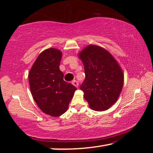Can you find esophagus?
Segmentation results:
<instances>
[{
	"label": "esophagus",
	"instance_id": "obj_1",
	"mask_svg": "<svg viewBox=\"0 0 153 153\" xmlns=\"http://www.w3.org/2000/svg\"><path fill=\"white\" fill-rule=\"evenodd\" d=\"M72 83L73 85H74V86H76V88L79 86V82L78 81H77L76 80H73L72 81Z\"/></svg>",
	"mask_w": 153,
	"mask_h": 153
}]
</instances>
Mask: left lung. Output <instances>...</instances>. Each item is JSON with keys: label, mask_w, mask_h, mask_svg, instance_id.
Segmentation results:
<instances>
[{"label": "left lung", "mask_w": 153, "mask_h": 153, "mask_svg": "<svg viewBox=\"0 0 153 153\" xmlns=\"http://www.w3.org/2000/svg\"><path fill=\"white\" fill-rule=\"evenodd\" d=\"M85 78L80 89L92 109L105 111L117 101L122 91L124 75L114 58L106 49L89 45L79 53Z\"/></svg>", "instance_id": "left-lung-1"}]
</instances>
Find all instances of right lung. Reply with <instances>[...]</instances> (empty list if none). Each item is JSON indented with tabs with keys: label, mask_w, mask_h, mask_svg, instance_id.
Here are the masks:
<instances>
[{
	"label": "right lung",
	"mask_w": 153,
	"mask_h": 153,
	"mask_svg": "<svg viewBox=\"0 0 153 153\" xmlns=\"http://www.w3.org/2000/svg\"><path fill=\"white\" fill-rule=\"evenodd\" d=\"M62 53L51 48L39 54L28 74L33 99L39 108L49 116L57 117L68 110L76 88L64 81L60 70Z\"/></svg>",
	"instance_id": "1"
}]
</instances>
